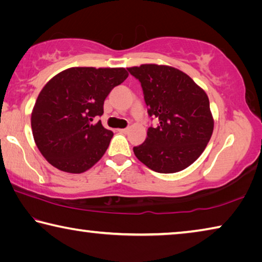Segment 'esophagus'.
Here are the masks:
<instances>
[{
    "instance_id": "34e87169",
    "label": "esophagus",
    "mask_w": 262,
    "mask_h": 262,
    "mask_svg": "<svg viewBox=\"0 0 262 262\" xmlns=\"http://www.w3.org/2000/svg\"><path fill=\"white\" fill-rule=\"evenodd\" d=\"M119 132H121V133H128V132H129V127L121 128V129H119Z\"/></svg>"
}]
</instances>
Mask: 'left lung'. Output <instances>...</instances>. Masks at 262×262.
Returning <instances> with one entry per match:
<instances>
[{"label":"left lung","instance_id":"8db88e82","mask_svg":"<svg viewBox=\"0 0 262 262\" xmlns=\"http://www.w3.org/2000/svg\"><path fill=\"white\" fill-rule=\"evenodd\" d=\"M141 82L150 117L159 125L134 154L159 173H176L196 161L214 130L209 98L187 74L171 66L147 63L128 68Z\"/></svg>","mask_w":262,"mask_h":262}]
</instances>
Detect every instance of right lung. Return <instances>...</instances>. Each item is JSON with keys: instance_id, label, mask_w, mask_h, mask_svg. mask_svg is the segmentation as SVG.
Here are the masks:
<instances>
[{"instance_id": "add662e5", "label": "right lung", "mask_w": 262, "mask_h": 262, "mask_svg": "<svg viewBox=\"0 0 262 262\" xmlns=\"http://www.w3.org/2000/svg\"><path fill=\"white\" fill-rule=\"evenodd\" d=\"M125 68L72 67L41 89L31 113L35 144L60 171L83 173L108 148L113 133L96 118L114 86L128 77Z\"/></svg>"}]
</instances>
